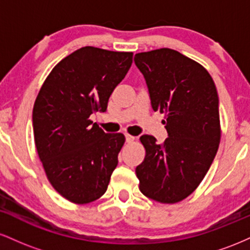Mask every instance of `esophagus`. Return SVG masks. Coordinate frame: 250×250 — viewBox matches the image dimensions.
<instances>
[{
    "mask_svg": "<svg viewBox=\"0 0 250 250\" xmlns=\"http://www.w3.org/2000/svg\"><path fill=\"white\" fill-rule=\"evenodd\" d=\"M125 141H127L128 143L134 142L135 141V137L131 136V135H129V134H125Z\"/></svg>",
    "mask_w": 250,
    "mask_h": 250,
    "instance_id": "34e87169",
    "label": "esophagus"
}]
</instances>
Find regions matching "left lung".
Here are the masks:
<instances>
[{
	"label": "left lung",
	"instance_id": "1",
	"mask_svg": "<svg viewBox=\"0 0 250 250\" xmlns=\"http://www.w3.org/2000/svg\"><path fill=\"white\" fill-rule=\"evenodd\" d=\"M134 61L145 76L151 108L166 113L168 133L161 145L151 135L140 137L146 149L135 170L140 190L157 202H180L199 187L219 149L216 87L200 63L169 48L139 53Z\"/></svg>",
	"mask_w": 250,
	"mask_h": 250
}]
</instances>
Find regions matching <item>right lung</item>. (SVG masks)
<instances>
[{
  "instance_id": "1",
  "label": "right lung",
  "mask_w": 250,
  "mask_h": 250,
  "mask_svg": "<svg viewBox=\"0 0 250 250\" xmlns=\"http://www.w3.org/2000/svg\"><path fill=\"white\" fill-rule=\"evenodd\" d=\"M133 53L83 47L60 61L40 89L33 109L34 139L54 189L77 205L107 190L125 141L89 120L107 110L108 100L125 79Z\"/></svg>"
}]
</instances>
